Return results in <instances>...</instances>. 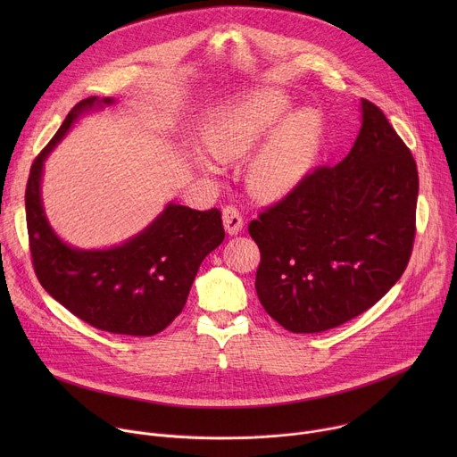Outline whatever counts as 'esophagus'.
<instances>
[{
	"mask_svg": "<svg viewBox=\"0 0 457 457\" xmlns=\"http://www.w3.org/2000/svg\"><path fill=\"white\" fill-rule=\"evenodd\" d=\"M222 222H224V228L229 235H238L242 231V226H244V219H242L240 212L235 206H226L222 210Z\"/></svg>",
	"mask_w": 457,
	"mask_h": 457,
	"instance_id": "34e87169",
	"label": "esophagus"
}]
</instances>
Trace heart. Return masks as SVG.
I'll use <instances>...</instances> for the list:
<instances>
[{
    "label": "heart",
    "mask_w": 457,
    "mask_h": 457,
    "mask_svg": "<svg viewBox=\"0 0 457 457\" xmlns=\"http://www.w3.org/2000/svg\"><path fill=\"white\" fill-rule=\"evenodd\" d=\"M289 108L291 101L286 94L258 90L222 110L204 132V146L217 161H235L253 152L247 161L245 180L254 197L262 201L282 199L296 187L318 152V115L302 110L278 125ZM268 131L270 136L263 142ZM199 166L215 171L206 159H199Z\"/></svg>",
    "instance_id": "obj_1"
}]
</instances>
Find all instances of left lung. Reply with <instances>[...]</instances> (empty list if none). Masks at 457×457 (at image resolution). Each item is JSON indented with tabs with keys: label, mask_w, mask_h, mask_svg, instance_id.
<instances>
[{
	"label": "left lung",
	"mask_w": 457,
	"mask_h": 457,
	"mask_svg": "<svg viewBox=\"0 0 457 457\" xmlns=\"http://www.w3.org/2000/svg\"><path fill=\"white\" fill-rule=\"evenodd\" d=\"M416 161L385 113L361 99L349 155L318 166L247 229L260 249L254 289L291 333H321L372 307L412 254Z\"/></svg>",
	"instance_id": "8db88e82"
}]
</instances>
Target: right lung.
Returning a JSON list of instances; mask_svg holds the SVG:
<instances>
[{
	"label": "right lung",
	"instance_id": "obj_1",
	"mask_svg": "<svg viewBox=\"0 0 457 457\" xmlns=\"http://www.w3.org/2000/svg\"><path fill=\"white\" fill-rule=\"evenodd\" d=\"M112 103L79 101L34 159L25 191L29 245L39 284L62 307L106 333L154 337L180 314L203 260L222 244V217L217 208L168 204L137 237L97 251L71 247L52 231L39 191L43 162L81 113Z\"/></svg>",
	"mask_w": 457,
	"mask_h": 457
}]
</instances>
